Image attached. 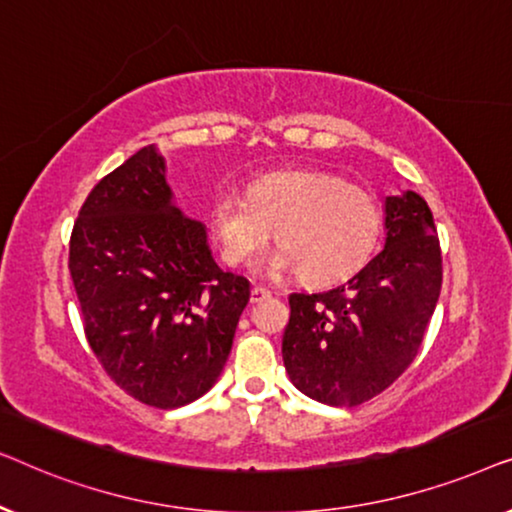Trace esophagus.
I'll return each mask as SVG.
<instances>
[{
	"mask_svg": "<svg viewBox=\"0 0 512 512\" xmlns=\"http://www.w3.org/2000/svg\"><path fill=\"white\" fill-rule=\"evenodd\" d=\"M265 298H270L268 289H263V286H254V289H251V303H261Z\"/></svg>",
	"mask_w": 512,
	"mask_h": 512,
	"instance_id": "obj_1",
	"label": "esophagus"
}]
</instances>
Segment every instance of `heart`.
Segmentation results:
<instances>
[{"label": "heart", "mask_w": 512, "mask_h": 512, "mask_svg": "<svg viewBox=\"0 0 512 512\" xmlns=\"http://www.w3.org/2000/svg\"><path fill=\"white\" fill-rule=\"evenodd\" d=\"M282 244L263 272L298 270L307 284L326 286L354 275L373 256L382 207L366 188L331 172L277 170L251 179L244 198L221 191L209 205V230L226 265H244L270 242Z\"/></svg>", "instance_id": "b5f03b06"}]
</instances>
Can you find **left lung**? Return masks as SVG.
Here are the masks:
<instances>
[{"mask_svg": "<svg viewBox=\"0 0 512 512\" xmlns=\"http://www.w3.org/2000/svg\"><path fill=\"white\" fill-rule=\"evenodd\" d=\"M387 244L333 289L291 293L282 356L291 382L314 401L352 408L382 394L422 347L443 284V256L422 195L384 200Z\"/></svg>", "mask_w": 512, "mask_h": 512, "instance_id": "obj_1", "label": "left lung"}]
</instances>
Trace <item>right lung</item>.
I'll list each match as a JSON object with an SVG mask.
<instances>
[{"mask_svg":"<svg viewBox=\"0 0 512 512\" xmlns=\"http://www.w3.org/2000/svg\"><path fill=\"white\" fill-rule=\"evenodd\" d=\"M69 272L88 345L125 394L172 410L219 380L249 282L223 272L205 226L172 205L153 146L90 191L69 237Z\"/></svg>","mask_w":512,"mask_h":512,"instance_id":"right-lung-1","label":"right lung"}]
</instances>
